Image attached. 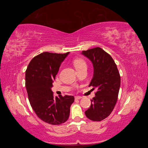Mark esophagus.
Returning <instances> with one entry per match:
<instances>
[{"mask_svg": "<svg viewBox=\"0 0 148 148\" xmlns=\"http://www.w3.org/2000/svg\"><path fill=\"white\" fill-rule=\"evenodd\" d=\"M82 97L81 96H76V97H75V99H76V100H78V99H82Z\"/></svg>", "mask_w": 148, "mask_h": 148, "instance_id": "obj_1", "label": "esophagus"}]
</instances>
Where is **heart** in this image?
<instances>
[{"instance_id": "b5f03b06", "label": "heart", "mask_w": 148, "mask_h": 148, "mask_svg": "<svg viewBox=\"0 0 148 148\" xmlns=\"http://www.w3.org/2000/svg\"><path fill=\"white\" fill-rule=\"evenodd\" d=\"M73 65L77 70L81 69L83 68V67H86V62L82 59H75L73 62Z\"/></svg>"}]
</instances>
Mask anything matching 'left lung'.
I'll return each mask as SVG.
<instances>
[{
  "label": "left lung",
  "mask_w": 148,
  "mask_h": 148,
  "mask_svg": "<svg viewBox=\"0 0 148 148\" xmlns=\"http://www.w3.org/2000/svg\"><path fill=\"white\" fill-rule=\"evenodd\" d=\"M82 54L90 60L94 75L89 86L95 88V97L89 108L85 111L86 117L92 121H101L111 114L117 103L120 86V76L117 65L108 53L97 47L83 51Z\"/></svg>",
  "instance_id": "obj_1"
}]
</instances>
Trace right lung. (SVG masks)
Returning a JSON list of instances; mask_svg holds the SVG:
<instances>
[{
    "label": "right lung",
    "instance_id": "1",
    "mask_svg": "<svg viewBox=\"0 0 148 148\" xmlns=\"http://www.w3.org/2000/svg\"><path fill=\"white\" fill-rule=\"evenodd\" d=\"M44 52L31 60L26 70L25 86L31 106L44 122L57 125L68 120L74 97H54L51 90L53 81L61 63L69 55Z\"/></svg>",
    "mask_w": 148,
    "mask_h": 148
}]
</instances>
